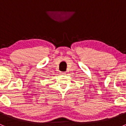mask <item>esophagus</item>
I'll list each match as a JSON object with an SVG mask.
<instances>
[{
    "label": "esophagus",
    "mask_w": 126,
    "mask_h": 126,
    "mask_svg": "<svg viewBox=\"0 0 126 126\" xmlns=\"http://www.w3.org/2000/svg\"><path fill=\"white\" fill-rule=\"evenodd\" d=\"M60 74L62 75H64V74H66V72H60Z\"/></svg>",
    "instance_id": "obj_1"
}]
</instances>
